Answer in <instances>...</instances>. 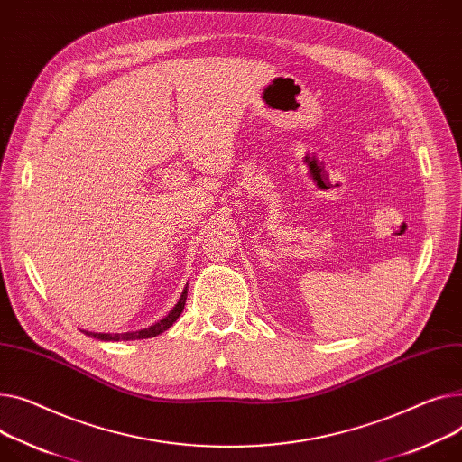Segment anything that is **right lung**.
I'll return each instance as SVG.
<instances>
[{
    "label": "right lung",
    "instance_id": "1",
    "mask_svg": "<svg viewBox=\"0 0 462 462\" xmlns=\"http://www.w3.org/2000/svg\"><path fill=\"white\" fill-rule=\"evenodd\" d=\"M188 284L186 288H183L178 302L174 304V309L163 318L160 319L158 323H153L146 328H139V330H128V332H88V330H81L85 332L87 336L90 337H97V340H102V342H128V340H146V337H153L158 336L162 332H165L167 328L172 327V323L180 318V314L183 312V306H186V299H188Z\"/></svg>",
    "mask_w": 462,
    "mask_h": 462
}]
</instances>
